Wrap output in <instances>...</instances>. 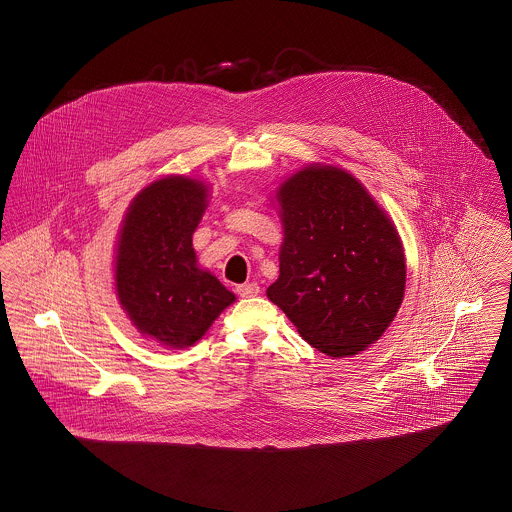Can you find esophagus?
<instances>
[{"instance_id":"obj_1","label":"esophagus","mask_w":512,"mask_h":512,"mask_svg":"<svg viewBox=\"0 0 512 512\" xmlns=\"http://www.w3.org/2000/svg\"><path fill=\"white\" fill-rule=\"evenodd\" d=\"M236 292H238L240 297H255V295H259L261 288H259V284L249 282V284H242V286H238V288H236Z\"/></svg>"}]
</instances>
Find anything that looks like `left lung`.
<instances>
[{"label": "left lung", "mask_w": 512, "mask_h": 512, "mask_svg": "<svg viewBox=\"0 0 512 512\" xmlns=\"http://www.w3.org/2000/svg\"><path fill=\"white\" fill-rule=\"evenodd\" d=\"M274 203L284 238L268 299L320 353L359 355L384 336L403 303L407 261L393 220L336 165L293 172Z\"/></svg>", "instance_id": "1"}]
</instances>
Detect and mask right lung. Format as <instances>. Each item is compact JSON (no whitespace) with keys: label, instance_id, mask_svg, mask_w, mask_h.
Segmentation results:
<instances>
[{"label":"right lung","instance_id":"1","mask_svg":"<svg viewBox=\"0 0 512 512\" xmlns=\"http://www.w3.org/2000/svg\"><path fill=\"white\" fill-rule=\"evenodd\" d=\"M209 205V184L169 174L136 195L115 247V295L138 332L167 349L201 340L236 301L199 267L192 236Z\"/></svg>","mask_w":512,"mask_h":512}]
</instances>
